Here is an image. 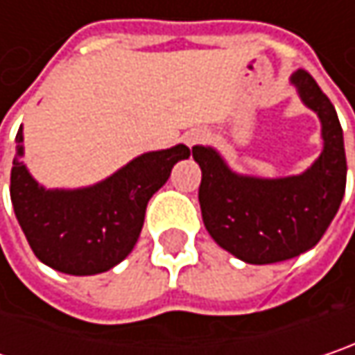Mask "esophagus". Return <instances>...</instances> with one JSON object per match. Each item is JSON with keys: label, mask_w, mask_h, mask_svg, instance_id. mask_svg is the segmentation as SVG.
<instances>
[{"label": "esophagus", "mask_w": 355, "mask_h": 355, "mask_svg": "<svg viewBox=\"0 0 355 355\" xmlns=\"http://www.w3.org/2000/svg\"><path fill=\"white\" fill-rule=\"evenodd\" d=\"M206 139V133L204 131H191V133H188L186 135V143L188 145H198V143H202V141Z\"/></svg>", "instance_id": "34e87169"}]
</instances>
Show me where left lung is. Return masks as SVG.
Wrapping results in <instances>:
<instances>
[{
  "label": "left lung",
  "mask_w": 355,
  "mask_h": 355,
  "mask_svg": "<svg viewBox=\"0 0 355 355\" xmlns=\"http://www.w3.org/2000/svg\"><path fill=\"white\" fill-rule=\"evenodd\" d=\"M291 80L323 125V153L305 173L283 180L244 178L232 173L214 149H191L202 167L198 198L206 230L250 265L287 261L313 248L345 191L347 164L338 113L307 70L299 68Z\"/></svg>",
  "instance_id": "obj_1"
}]
</instances>
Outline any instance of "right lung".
<instances>
[{"label": "right lung", "instance_id": "obj_1", "mask_svg": "<svg viewBox=\"0 0 355 355\" xmlns=\"http://www.w3.org/2000/svg\"><path fill=\"white\" fill-rule=\"evenodd\" d=\"M21 143V127L15 135ZM190 149L145 153L109 180L74 191H46L13 157L10 196L30 248L44 265L68 275H96L119 265L139 239L147 202Z\"/></svg>", "mask_w": 355, "mask_h": 355}]
</instances>
